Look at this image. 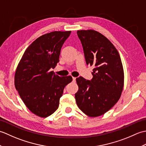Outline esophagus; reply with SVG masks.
Segmentation results:
<instances>
[{"label":"esophagus","instance_id":"1","mask_svg":"<svg viewBox=\"0 0 146 146\" xmlns=\"http://www.w3.org/2000/svg\"><path fill=\"white\" fill-rule=\"evenodd\" d=\"M73 81L74 82H76V78H75V77H73Z\"/></svg>","mask_w":146,"mask_h":146}]
</instances>
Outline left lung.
<instances>
[{
	"label": "left lung",
	"mask_w": 146,
	"mask_h": 146,
	"mask_svg": "<svg viewBox=\"0 0 146 146\" xmlns=\"http://www.w3.org/2000/svg\"><path fill=\"white\" fill-rule=\"evenodd\" d=\"M77 35L86 64L94 68L91 80L82 76L76 79L78 86L76 104L88 116H100L114 106L122 94L124 82L122 61L112 43L100 33L80 30Z\"/></svg>",
	"instance_id": "8db88e82"
}]
</instances>
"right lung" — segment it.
Returning <instances> with one entry per match:
<instances>
[{
    "instance_id": "1",
    "label": "right lung",
    "mask_w": 146,
    "mask_h": 146,
    "mask_svg": "<svg viewBox=\"0 0 146 146\" xmlns=\"http://www.w3.org/2000/svg\"><path fill=\"white\" fill-rule=\"evenodd\" d=\"M71 31H53L40 36L26 49L15 71V86L34 114L47 117L58 109L71 76L61 77L50 69L59 62L62 46Z\"/></svg>"
}]
</instances>
